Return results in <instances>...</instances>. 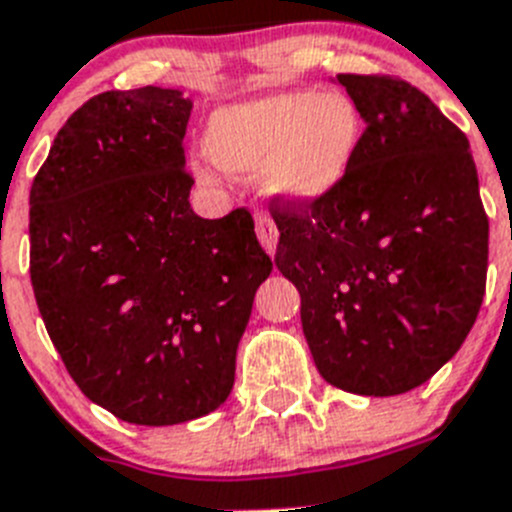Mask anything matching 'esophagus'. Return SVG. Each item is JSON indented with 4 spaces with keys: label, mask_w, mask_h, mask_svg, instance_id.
<instances>
[{
    "label": "esophagus",
    "mask_w": 512,
    "mask_h": 512,
    "mask_svg": "<svg viewBox=\"0 0 512 512\" xmlns=\"http://www.w3.org/2000/svg\"><path fill=\"white\" fill-rule=\"evenodd\" d=\"M256 235H259L261 246L266 248V253L269 256H274V251H277V241H279V230L277 225H274V220H271L266 212H256Z\"/></svg>",
    "instance_id": "obj_1"
}]
</instances>
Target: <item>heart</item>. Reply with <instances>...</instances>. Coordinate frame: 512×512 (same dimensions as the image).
<instances>
[{"label":"heart","mask_w":512,"mask_h":512,"mask_svg":"<svg viewBox=\"0 0 512 512\" xmlns=\"http://www.w3.org/2000/svg\"><path fill=\"white\" fill-rule=\"evenodd\" d=\"M361 140V115L346 94L279 92L225 104L202 133L207 156L228 174L256 179L297 205L323 200L348 174ZM202 182L217 174L197 166Z\"/></svg>","instance_id":"heart-1"}]
</instances>
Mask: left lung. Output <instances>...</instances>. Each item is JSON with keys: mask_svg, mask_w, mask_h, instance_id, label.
<instances>
[{"mask_svg": "<svg viewBox=\"0 0 512 512\" xmlns=\"http://www.w3.org/2000/svg\"><path fill=\"white\" fill-rule=\"evenodd\" d=\"M364 133L310 205L271 200L277 269L300 292L318 372L366 397L410 392L469 336L485 297L490 223L467 135L420 89L338 74Z\"/></svg>", "mask_w": 512, "mask_h": 512, "instance_id": "1", "label": "left lung"}]
</instances>
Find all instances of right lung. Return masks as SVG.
<instances>
[{"label":"right lung","mask_w":512,"mask_h":512,"mask_svg":"<svg viewBox=\"0 0 512 512\" xmlns=\"http://www.w3.org/2000/svg\"><path fill=\"white\" fill-rule=\"evenodd\" d=\"M179 89L104 92L53 140L30 189V279L79 390L125 423L176 425L228 400L271 274L251 212L205 220Z\"/></svg>","instance_id":"1"}]
</instances>
